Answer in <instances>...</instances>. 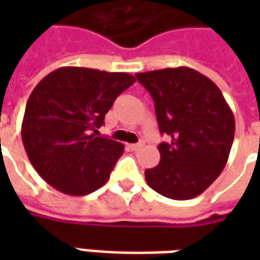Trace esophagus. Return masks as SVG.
Segmentation results:
<instances>
[{"instance_id": "34e87169", "label": "esophagus", "mask_w": 260, "mask_h": 260, "mask_svg": "<svg viewBox=\"0 0 260 260\" xmlns=\"http://www.w3.org/2000/svg\"><path fill=\"white\" fill-rule=\"evenodd\" d=\"M128 147L131 150H139L142 147V143H131V145H128Z\"/></svg>"}]
</instances>
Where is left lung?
<instances>
[{
    "label": "left lung",
    "mask_w": 260,
    "mask_h": 260,
    "mask_svg": "<svg viewBox=\"0 0 260 260\" xmlns=\"http://www.w3.org/2000/svg\"><path fill=\"white\" fill-rule=\"evenodd\" d=\"M153 102L158 129L170 141L157 146L160 163L145 171L160 195L186 201L221 174L235 134L234 114L207 76L188 67L136 74Z\"/></svg>",
    "instance_id": "8db88e82"
}]
</instances>
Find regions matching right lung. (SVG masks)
<instances>
[{
  "instance_id": "right-lung-1",
  "label": "right lung",
  "mask_w": 260,
  "mask_h": 260,
  "mask_svg": "<svg viewBox=\"0 0 260 260\" xmlns=\"http://www.w3.org/2000/svg\"><path fill=\"white\" fill-rule=\"evenodd\" d=\"M126 72L62 67L33 89L22 142L39 175L65 195L83 196L110 178L124 145L97 136L114 100L135 83Z\"/></svg>"
}]
</instances>
